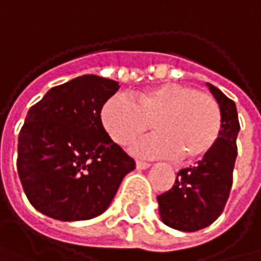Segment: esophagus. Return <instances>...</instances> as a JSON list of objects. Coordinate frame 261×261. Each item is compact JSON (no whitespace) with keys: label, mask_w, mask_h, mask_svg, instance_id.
Masks as SVG:
<instances>
[{"label":"esophagus","mask_w":261,"mask_h":261,"mask_svg":"<svg viewBox=\"0 0 261 261\" xmlns=\"http://www.w3.org/2000/svg\"><path fill=\"white\" fill-rule=\"evenodd\" d=\"M149 166H151V165L146 163V162H142V160H137V162H136V168H137V169H148Z\"/></svg>","instance_id":"obj_1"}]
</instances>
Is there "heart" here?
Listing matches in <instances>:
<instances>
[{
    "mask_svg": "<svg viewBox=\"0 0 261 261\" xmlns=\"http://www.w3.org/2000/svg\"><path fill=\"white\" fill-rule=\"evenodd\" d=\"M101 124L119 145L149 127L155 133L134 140L130 149L142 157H177L193 162L204 157L216 143L222 115L216 99L198 89L168 83L134 95H112L101 107Z\"/></svg>",
    "mask_w": 261,
    "mask_h": 261,
    "instance_id": "obj_1",
    "label": "heart"
}]
</instances>
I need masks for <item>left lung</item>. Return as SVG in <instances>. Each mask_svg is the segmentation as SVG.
I'll use <instances>...</instances> for the list:
<instances>
[{"label": "left lung", "mask_w": 261, "mask_h": 261, "mask_svg": "<svg viewBox=\"0 0 261 261\" xmlns=\"http://www.w3.org/2000/svg\"><path fill=\"white\" fill-rule=\"evenodd\" d=\"M222 115L221 133L213 148L192 168L177 174L175 184L157 196L159 213L168 227L198 231L213 224L227 204L237 157L236 139L240 130L234 101L207 83Z\"/></svg>", "instance_id": "left-lung-1"}]
</instances>
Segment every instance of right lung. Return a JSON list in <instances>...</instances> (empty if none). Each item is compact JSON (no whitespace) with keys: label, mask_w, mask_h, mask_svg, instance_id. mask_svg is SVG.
<instances>
[{"label":"right lung","mask_w":261,"mask_h":261,"mask_svg":"<svg viewBox=\"0 0 261 261\" xmlns=\"http://www.w3.org/2000/svg\"><path fill=\"white\" fill-rule=\"evenodd\" d=\"M118 89L113 80L81 75L49 89L28 110L16 168L40 213L65 222L96 218L136 168L101 124V107Z\"/></svg>","instance_id":"add662e5"}]
</instances>
